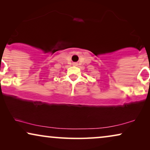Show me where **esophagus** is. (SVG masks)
<instances>
[{
    "mask_svg": "<svg viewBox=\"0 0 150 150\" xmlns=\"http://www.w3.org/2000/svg\"><path fill=\"white\" fill-rule=\"evenodd\" d=\"M74 65H76V64H74Z\"/></svg>",
    "mask_w": 150,
    "mask_h": 150,
    "instance_id": "1",
    "label": "esophagus"
}]
</instances>
